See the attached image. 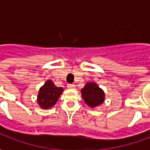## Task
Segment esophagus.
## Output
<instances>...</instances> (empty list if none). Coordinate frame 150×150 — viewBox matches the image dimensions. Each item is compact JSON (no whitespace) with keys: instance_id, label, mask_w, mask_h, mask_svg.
<instances>
[{"instance_id":"1","label":"esophagus","mask_w":150,"mask_h":150,"mask_svg":"<svg viewBox=\"0 0 150 150\" xmlns=\"http://www.w3.org/2000/svg\"><path fill=\"white\" fill-rule=\"evenodd\" d=\"M67 87H68L69 89H74V88L75 87V86L74 84H68V85H67Z\"/></svg>"}]
</instances>
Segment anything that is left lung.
<instances>
[{
  "label": "left lung",
  "instance_id": "1",
  "mask_svg": "<svg viewBox=\"0 0 150 150\" xmlns=\"http://www.w3.org/2000/svg\"><path fill=\"white\" fill-rule=\"evenodd\" d=\"M81 94L84 101L91 108H95L104 101V92L98 87L96 84L89 82L81 90Z\"/></svg>",
  "mask_w": 150,
  "mask_h": 150
}]
</instances>
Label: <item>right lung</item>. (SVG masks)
Listing matches in <instances>:
<instances>
[{
    "label": "right lung",
    "instance_id": "right-lung-1",
    "mask_svg": "<svg viewBox=\"0 0 150 150\" xmlns=\"http://www.w3.org/2000/svg\"><path fill=\"white\" fill-rule=\"evenodd\" d=\"M61 87H57L51 81H48L39 90L38 96V103L43 109L53 107L63 92Z\"/></svg>",
    "mask_w": 150,
    "mask_h": 150
}]
</instances>
